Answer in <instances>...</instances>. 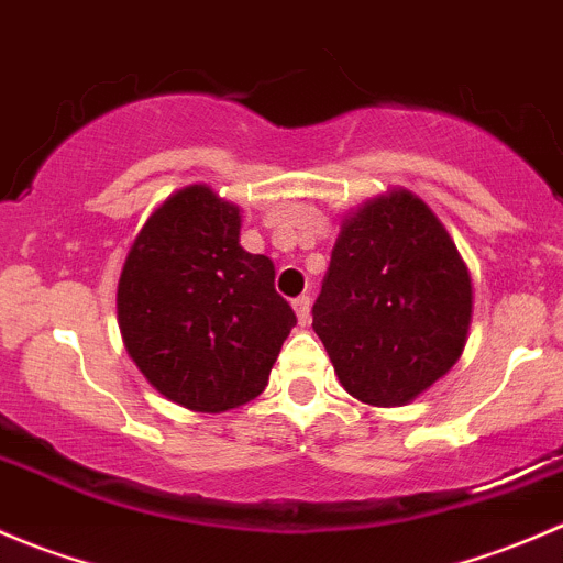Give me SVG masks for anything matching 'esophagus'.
<instances>
[{
    "label": "esophagus",
    "mask_w": 563,
    "mask_h": 563,
    "mask_svg": "<svg viewBox=\"0 0 563 563\" xmlns=\"http://www.w3.org/2000/svg\"><path fill=\"white\" fill-rule=\"evenodd\" d=\"M294 310H297L299 323H308L310 321V297H308V294H302V297L294 299Z\"/></svg>",
    "instance_id": "esophagus-1"
}]
</instances>
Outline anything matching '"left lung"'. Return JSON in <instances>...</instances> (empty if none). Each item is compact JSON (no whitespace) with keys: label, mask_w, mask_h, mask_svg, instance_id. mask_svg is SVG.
I'll return each instance as SVG.
<instances>
[{"label":"left lung","mask_w":563,"mask_h":563,"mask_svg":"<svg viewBox=\"0 0 563 563\" xmlns=\"http://www.w3.org/2000/svg\"><path fill=\"white\" fill-rule=\"evenodd\" d=\"M471 277L428 203L395 190L340 229L313 329L349 395L400 406L463 354Z\"/></svg>","instance_id":"left-lung-1"}]
</instances>
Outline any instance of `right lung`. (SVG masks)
Returning a JSON list of instances; mask_svg holds the SVG:
<instances>
[{
    "mask_svg": "<svg viewBox=\"0 0 563 563\" xmlns=\"http://www.w3.org/2000/svg\"><path fill=\"white\" fill-rule=\"evenodd\" d=\"M240 209L192 185L152 212L119 277L124 349L168 400L220 413L264 391L297 323L275 264L240 245Z\"/></svg>",
    "mask_w": 563,
    "mask_h": 563,
    "instance_id": "obj_1",
    "label": "right lung"
}]
</instances>
